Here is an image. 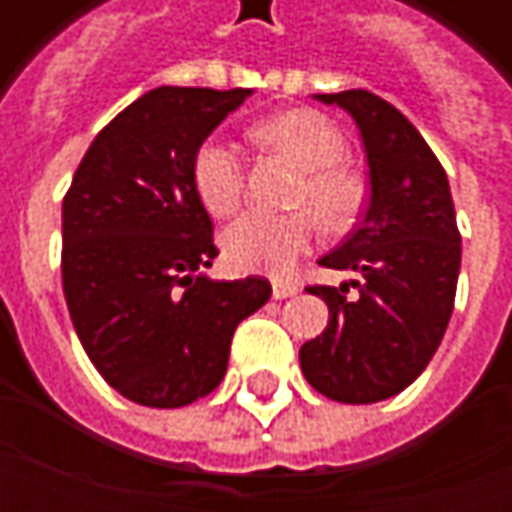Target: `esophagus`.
I'll list each match as a JSON object with an SVG mask.
<instances>
[{"label":"esophagus","instance_id":"esophagus-1","mask_svg":"<svg viewBox=\"0 0 512 512\" xmlns=\"http://www.w3.org/2000/svg\"><path fill=\"white\" fill-rule=\"evenodd\" d=\"M271 293H274V299H288V296H296V293H299V285L290 282V279H274V282H271Z\"/></svg>","mask_w":512,"mask_h":512}]
</instances>
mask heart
<instances>
[{
  "mask_svg": "<svg viewBox=\"0 0 512 512\" xmlns=\"http://www.w3.org/2000/svg\"><path fill=\"white\" fill-rule=\"evenodd\" d=\"M260 145L288 156L301 172L293 205L309 211H252L235 219L222 233L224 260L235 271L288 274L293 263L312 246L315 220L329 233H343L365 208V180L343 158L345 136L329 117L312 109H290L260 120L252 128ZM191 186L202 208L213 216H230L244 200V161L238 150L219 139H208L191 158Z\"/></svg>",
  "mask_w": 512,
  "mask_h": 512,
  "instance_id": "heart-1",
  "label": "heart"
}]
</instances>
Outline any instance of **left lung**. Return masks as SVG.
I'll list each match as a JSON object with an SVG mask.
<instances>
[{"label":"left lung","instance_id":"left-lung-1","mask_svg":"<svg viewBox=\"0 0 512 512\" xmlns=\"http://www.w3.org/2000/svg\"><path fill=\"white\" fill-rule=\"evenodd\" d=\"M343 106L362 131L370 205L362 222L318 263L356 271L340 288L310 285L329 323L301 345L304 378L337 403H376L428 367L450 323L461 233L444 167L395 106L367 90L318 95Z\"/></svg>","mask_w":512,"mask_h":512}]
</instances>
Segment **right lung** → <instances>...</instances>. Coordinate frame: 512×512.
I'll list each match as a JSON object with an SVG mask.
<instances>
[{"label": "right lung", "mask_w": 512, "mask_h": 512, "mask_svg": "<svg viewBox=\"0 0 512 512\" xmlns=\"http://www.w3.org/2000/svg\"><path fill=\"white\" fill-rule=\"evenodd\" d=\"M249 90L156 87L95 136L62 200V290L95 370L139 406L180 408L222 384L233 332L266 277L216 282L213 222L191 158Z\"/></svg>", "instance_id": "add662e5"}]
</instances>
